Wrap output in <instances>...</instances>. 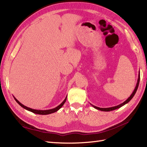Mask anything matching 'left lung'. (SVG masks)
Masks as SVG:
<instances>
[{"label": "left lung", "mask_w": 147, "mask_h": 147, "mask_svg": "<svg viewBox=\"0 0 147 147\" xmlns=\"http://www.w3.org/2000/svg\"><path fill=\"white\" fill-rule=\"evenodd\" d=\"M140 72H139V74H138V81H137V83L136 84V87H135V89L134 92H132V94H131V96L128 98L125 101H124V102L122 104H120L119 105H118V106H114V107H109V108H100V107H96L95 106H93V105L91 104V106H93L94 107L95 109H96L97 110H99V111H106V112H108V111H114V110H115L117 109H119L120 107H121L122 106H124V105L126 104L127 103H128L129 102V101L133 98V97L134 96L135 94L137 92V90L138 89V85H139V82H140Z\"/></svg>", "instance_id": "8db88e82"}]
</instances>
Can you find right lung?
Instances as JSON below:
<instances>
[{
    "label": "right lung",
    "instance_id": "obj_1",
    "mask_svg": "<svg viewBox=\"0 0 147 147\" xmlns=\"http://www.w3.org/2000/svg\"><path fill=\"white\" fill-rule=\"evenodd\" d=\"M14 97L15 100H16V102H17L18 104H19L21 107H22L23 108L25 109L26 110L30 111V112H33V113H35V114H40V115H47V114H52V113H54V112H56V111H58L59 109L61 108V107L63 106V104L65 103L66 100L67 96L66 97V98L65 99V100H64L63 101L62 103H61V104H59L58 106H57V107L54 108V109H50V110H44V111H41V110H35V109H31V108H29V107H26V106H24V105L21 104V103L19 102V101H18V100L16 98V97Z\"/></svg>",
    "mask_w": 147,
    "mask_h": 147
}]
</instances>
